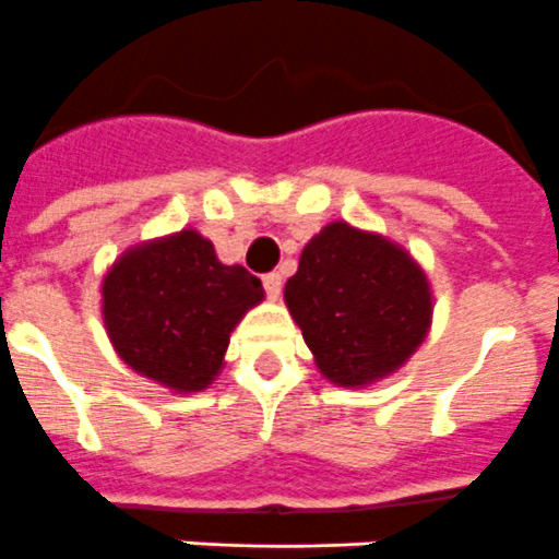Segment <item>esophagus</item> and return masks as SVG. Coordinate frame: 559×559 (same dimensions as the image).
I'll list each match as a JSON object with an SVG mask.
<instances>
[{
    "instance_id": "1",
    "label": "esophagus",
    "mask_w": 559,
    "mask_h": 559,
    "mask_svg": "<svg viewBox=\"0 0 559 559\" xmlns=\"http://www.w3.org/2000/svg\"><path fill=\"white\" fill-rule=\"evenodd\" d=\"M263 288H265V296H269L271 302H276V299L283 296V276L276 274V271L265 274L263 276Z\"/></svg>"
}]
</instances>
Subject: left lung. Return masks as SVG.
<instances>
[{"label":"left lung","instance_id":"1","mask_svg":"<svg viewBox=\"0 0 559 559\" xmlns=\"http://www.w3.org/2000/svg\"><path fill=\"white\" fill-rule=\"evenodd\" d=\"M285 302L305 341L338 386H364L423 344L431 290L412 257L378 235L330 224L305 246Z\"/></svg>","mask_w":559,"mask_h":559}]
</instances>
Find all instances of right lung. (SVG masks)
Returning a JSON list of instances; mask_svg holds the SVG:
<instances>
[{
	"mask_svg": "<svg viewBox=\"0 0 559 559\" xmlns=\"http://www.w3.org/2000/svg\"><path fill=\"white\" fill-rule=\"evenodd\" d=\"M263 299L243 265H224L210 240L185 229L131 249L103 283V319L128 367L181 392L218 374L229 333Z\"/></svg>",
	"mask_w": 559,
	"mask_h": 559,
	"instance_id": "obj_1",
	"label": "right lung"
}]
</instances>
